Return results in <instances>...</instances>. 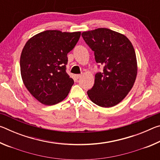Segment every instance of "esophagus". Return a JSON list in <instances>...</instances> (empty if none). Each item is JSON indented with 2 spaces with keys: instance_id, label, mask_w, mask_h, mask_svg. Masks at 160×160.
I'll return each instance as SVG.
<instances>
[{
  "instance_id": "esophagus-1",
  "label": "esophagus",
  "mask_w": 160,
  "mask_h": 160,
  "mask_svg": "<svg viewBox=\"0 0 160 160\" xmlns=\"http://www.w3.org/2000/svg\"><path fill=\"white\" fill-rule=\"evenodd\" d=\"M81 76H82V75H80V74L75 75V78H76V79H79V78H81Z\"/></svg>"
}]
</instances>
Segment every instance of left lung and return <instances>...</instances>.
I'll return each instance as SVG.
<instances>
[{"mask_svg":"<svg viewBox=\"0 0 160 160\" xmlns=\"http://www.w3.org/2000/svg\"><path fill=\"white\" fill-rule=\"evenodd\" d=\"M82 37L94 51L97 63L104 66L88 91L89 98L99 107L115 106L131 91L136 78L134 48L126 36L107 28L84 32Z\"/></svg>","mask_w":160,"mask_h":160,"instance_id":"left-lung-1","label":"left lung"}]
</instances>
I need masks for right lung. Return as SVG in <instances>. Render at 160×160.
I'll return each instance as SVG.
<instances>
[{"label": "right lung", "mask_w": 160, "mask_h": 160, "mask_svg": "<svg viewBox=\"0 0 160 160\" xmlns=\"http://www.w3.org/2000/svg\"><path fill=\"white\" fill-rule=\"evenodd\" d=\"M80 32L47 30L32 37L20 56L22 79L34 98L53 105L68 96L74 81L66 72L67 55L80 39Z\"/></svg>", "instance_id": "right-lung-1"}]
</instances>
